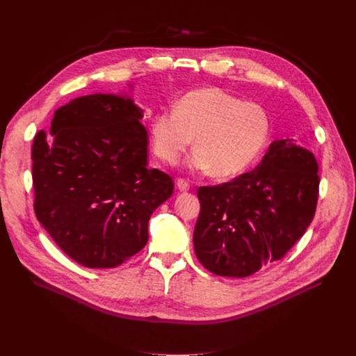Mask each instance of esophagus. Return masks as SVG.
<instances>
[{
	"label": "esophagus",
	"instance_id": "esophagus-1",
	"mask_svg": "<svg viewBox=\"0 0 356 356\" xmlns=\"http://www.w3.org/2000/svg\"><path fill=\"white\" fill-rule=\"evenodd\" d=\"M176 186H177V188L180 191H188L190 190V183L187 180H184V179H177Z\"/></svg>",
	"mask_w": 356,
	"mask_h": 356
}]
</instances>
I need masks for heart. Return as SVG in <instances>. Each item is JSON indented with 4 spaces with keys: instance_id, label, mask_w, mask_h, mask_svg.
<instances>
[{
    "instance_id": "heart-1",
    "label": "heart",
    "mask_w": 356,
    "mask_h": 356,
    "mask_svg": "<svg viewBox=\"0 0 356 356\" xmlns=\"http://www.w3.org/2000/svg\"><path fill=\"white\" fill-rule=\"evenodd\" d=\"M149 135L155 155L169 165L180 159L194 138L188 166L231 177L261 156L270 136V117L258 103H245L222 88L207 87L184 94L173 110L155 114Z\"/></svg>"
}]
</instances>
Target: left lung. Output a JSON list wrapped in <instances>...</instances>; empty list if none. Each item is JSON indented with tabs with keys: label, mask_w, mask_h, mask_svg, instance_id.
Segmentation results:
<instances>
[{
	"label": "left lung",
	"mask_w": 356,
	"mask_h": 356,
	"mask_svg": "<svg viewBox=\"0 0 356 356\" xmlns=\"http://www.w3.org/2000/svg\"><path fill=\"white\" fill-rule=\"evenodd\" d=\"M318 186L312 152L291 139L273 140L252 172L198 188L197 259L228 277H246L283 259L314 218Z\"/></svg>",
	"instance_id": "left-lung-1"
}]
</instances>
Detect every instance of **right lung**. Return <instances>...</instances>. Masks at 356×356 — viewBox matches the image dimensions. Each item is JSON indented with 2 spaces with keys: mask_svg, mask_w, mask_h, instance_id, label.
I'll use <instances>...</instances> for the list:
<instances>
[{
  "mask_svg": "<svg viewBox=\"0 0 356 356\" xmlns=\"http://www.w3.org/2000/svg\"><path fill=\"white\" fill-rule=\"evenodd\" d=\"M131 98L91 94L55 111L32 143L33 210L58 246L91 269L117 268L147 242L175 188L147 168V131Z\"/></svg>",
  "mask_w": 356,
  "mask_h": 356,
  "instance_id": "add662e5",
  "label": "right lung"
}]
</instances>
